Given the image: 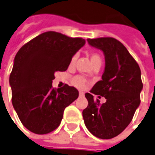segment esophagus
I'll list each match as a JSON object with an SVG mask.
<instances>
[{
    "label": "esophagus",
    "instance_id": "esophagus-1",
    "mask_svg": "<svg viewBox=\"0 0 155 155\" xmlns=\"http://www.w3.org/2000/svg\"><path fill=\"white\" fill-rule=\"evenodd\" d=\"M79 95H80V97H84V93L83 92H80Z\"/></svg>",
    "mask_w": 155,
    "mask_h": 155
}]
</instances>
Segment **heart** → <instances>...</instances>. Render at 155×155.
Returning <instances> with one entry per match:
<instances>
[{
	"instance_id": "obj_1",
	"label": "heart",
	"mask_w": 155,
	"mask_h": 155,
	"mask_svg": "<svg viewBox=\"0 0 155 155\" xmlns=\"http://www.w3.org/2000/svg\"><path fill=\"white\" fill-rule=\"evenodd\" d=\"M90 58H91V61H92V64H94L96 63H101V57L100 56V54H98L97 53H92L90 55ZM75 60H76V56L74 55L71 58V65H73L74 63H75ZM71 83L74 86L77 87H83L84 86V79L82 77V76H75L71 80Z\"/></svg>"
}]
</instances>
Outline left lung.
Segmentation results:
<instances>
[{"label": "left lung", "instance_id": "left-lung-1", "mask_svg": "<svg viewBox=\"0 0 155 155\" xmlns=\"http://www.w3.org/2000/svg\"><path fill=\"white\" fill-rule=\"evenodd\" d=\"M92 47L102 51L105 68L102 80L86 93L88 104L83 117L91 134L101 139L117 136L131 122L141 100L143 84L137 63L125 47L113 38H87ZM106 99L101 104L93 94ZM100 98V97H98Z\"/></svg>", "mask_w": 155, "mask_h": 155}]
</instances>
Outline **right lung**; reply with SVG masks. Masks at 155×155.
Masks as SVG:
<instances>
[{"label":"right lung","instance_id":"1","mask_svg":"<svg viewBox=\"0 0 155 155\" xmlns=\"http://www.w3.org/2000/svg\"><path fill=\"white\" fill-rule=\"evenodd\" d=\"M84 44L81 38L48 31L18 51L9 84L13 108L27 130L46 134L60 125L63 111L77 99L79 92L68 84L54 89L52 80L56 71L68 69L73 55Z\"/></svg>","mask_w":155,"mask_h":155}]
</instances>
